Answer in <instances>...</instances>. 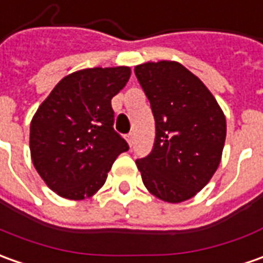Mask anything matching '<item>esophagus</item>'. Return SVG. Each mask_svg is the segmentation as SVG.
<instances>
[{
	"instance_id": "1",
	"label": "esophagus",
	"mask_w": 263,
	"mask_h": 263,
	"mask_svg": "<svg viewBox=\"0 0 263 263\" xmlns=\"http://www.w3.org/2000/svg\"><path fill=\"white\" fill-rule=\"evenodd\" d=\"M126 141H128V144H129V146H132V144H134V134H128L126 135Z\"/></svg>"
}]
</instances>
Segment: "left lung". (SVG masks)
Returning a JSON list of instances; mask_svg holds the SVG:
<instances>
[{"label":"left lung","mask_w":263,"mask_h":263,"mask_svg":"<svg viewBox=\"0 0 263 263\" xmlns=\"http://www.w3.org/2000/svg\"><path fill=\"white\" fill-rule=\"evenodd\" d=\"M155 119L153 151L137 160L148 192L181 203L213 177L226 139V118L204 83L177 62L135 66Z\"/></svg>","instance_id":"1"}]
</instances>
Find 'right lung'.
Instances as JSON below:
<instances>
[{"label":"right lung","instance_id":"add662e5","mask_svg":"<svg viewBox=\"0 0 263 263\" xmlns=\"http://www.w3.org/2000/svg\"><path fill=\"white\" fill-rule=\"evenodd\" d=\"M129 76L126 66L74 71L37 109L30 125L31 160L59 196L70 200L93 196L118 155L129 149L114 129L110 105Z\"/></svg>","mask_w":263,"mask_h":263}]
</instances>
